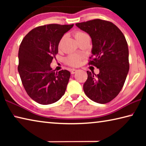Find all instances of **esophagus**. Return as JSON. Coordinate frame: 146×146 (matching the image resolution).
<instances>
[{
  "label": "esophagus",
  "mask_w": 146,
  "mask_h": 146,
  "mask_svg": "<svg viewBox=\"0 0 146 146\" xmlns=\"http://www.w3.org/2000/svg\"><path fill=\"white\" fill-rule=\"evenodd\" d=\"M78 71V70H75V69H73V70L71 71V74H75V73H76V72H77Z\"/></svg>",
  "instance_id": "34e87169"
}]
</instances>
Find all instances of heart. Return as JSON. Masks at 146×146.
I'll use <instances>...</instances> for the list:
<instances>
[{
  "label": "heart",
  "mask_w": 146,
  "mask_h": 146,
  "mask_svg": "<svg viewBox=\"0 0 146 146\" xmlns=\"http://www.w3.org/2000/svg\"><path fill=\"white\" fill-rule=\"evenodd\" d=\"M74 36L76 40H78L79 38H81L84 36H89L87 33H84L83 31H76L74 33ZM81 56L77 55H72L69 56L67 58V62L68 64H70L71 66H78L80 63Z\"/></svg>",
  "instance_id": "b5f03b06"
}]
</instances>
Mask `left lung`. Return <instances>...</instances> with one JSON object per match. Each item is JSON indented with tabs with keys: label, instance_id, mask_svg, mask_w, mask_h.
<instances>
[{
	"label": "left lung",
	"instance_id": "8db88e82",
	"mask_svg": "<svg viewBox=\"0 0 146 146\" xmlns=\"http://www.w3.org/2000/svg\"><path fill=\"white\" fill-rule=\"evenodd\" d=\"M75 25L90 36L94 58L89 64L99 69L97 75L87 71L84 91L94 102L108 103L120 93L129 72L127 41L122 31L110 22L95 19Z\"/></svg>",
	"mask_w": 146,
	"mask_h": 146
}]
</instances>
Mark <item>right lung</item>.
<instances>
[{
    "label": "right lung",
    "instance_id": "right-lung-1",
    "mask_svg": "<svg viewBox=\"0 0 146 146\" xmlns=\"http://www.w3.org/2000/svg\"><path fill=\"white\" fill-rule=\"evenodd\" d=\"M71 25L48 24L32 29L20 45L18 71L26 93L42 105L56 102L65 93L71 73L55 71L50 64L58 44Z\"/></svg>",
    "mask_w": 146,
    "mask_h": 146
}]
</instances>
